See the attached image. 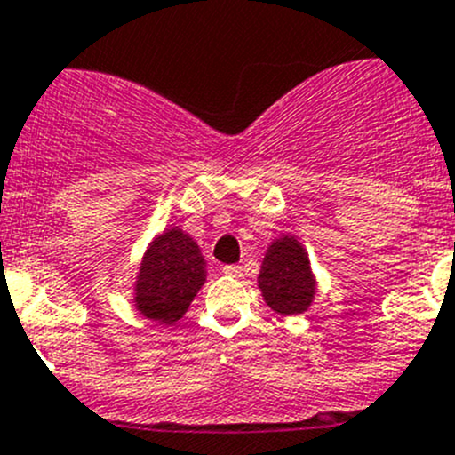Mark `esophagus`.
Wrapping results in <instances>:
<instances>
[{
  "mask_svg": "<svg viewBox=\"0 0 455 455\" xmlns=\"http://www.w3.org/2000/svg\"><path fill=\"white\" fill-rule=\"evenodd\" d=\"M222 273L227 275V277L240 279V277H242V266H237V264H228V266H224Z\"/></svg>",
  "mask_w": 455,
  "mask_h": 455,
  "instance_id": "obj_1",
  "label": "esophagus"
}]
</instances>
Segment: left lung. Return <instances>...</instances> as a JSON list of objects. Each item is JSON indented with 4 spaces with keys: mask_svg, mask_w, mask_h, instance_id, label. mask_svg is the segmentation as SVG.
Segmentation results:
<instances>
[{
    "mask_svg": "<svg viewBox=\"0 0 455 455\" xmlns=\"http://www.w3.org/2000/svg\"><path fill=\"white\" fill-rule=\"evenodd\" d=\"M257 286L266 306L282 316L308 313L316 295V277L299 237L282 233L266 249Z\"/></svg>",
    "mask_w": 455,
    "mask_h": 455,
    "instance_id": "8db88e82",
    "label": "left lung"
}]
</instances>
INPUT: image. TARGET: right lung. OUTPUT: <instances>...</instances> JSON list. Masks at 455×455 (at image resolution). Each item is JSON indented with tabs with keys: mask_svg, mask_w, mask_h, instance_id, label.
I'll return each mask as SVG.
<instances>
[{
	"mask_svg": "<svg viewBox=\"0 0 455 455\" xmlns=\"http://www.w3.org/2000/svg\"><path fill=\"white\" fill-rule=\"evenodd\" d=\"M206 282V259L198 242L180 227L160 231L140 257L132 304L149 321L176 323Z\"/></svg>",
	"mask_w": 455,
	"mask_h": 455,
	"instance_id": "1",
	"label": "right lung"
}]
</instances>
